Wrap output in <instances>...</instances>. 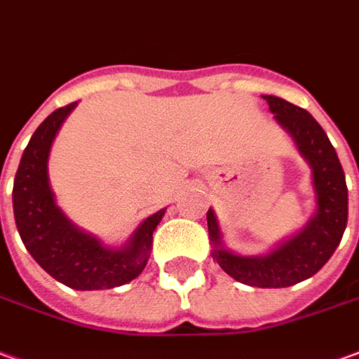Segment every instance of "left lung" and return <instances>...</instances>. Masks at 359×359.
<instances>
[{"label": "left lung", "mask_w": 359, "mask_h": 359, "mask_svg": "<svg viewBox=\"0 0 359 359\" xmlns=\"http://www.w3.org/2000/svg\"><path fill=\"white\" fill-rule=\"evenodd\" d=\"M276 122L284 128L311 167L315 212L299 231L280 241L266 255L245 257L225 247L217 215L208 210L212 257L241 284L290 287L317 274L340 245L348 222V188L342 165L325 130L307 110L274 95H262Z\"/></svg>", "instance_id": "8db88e82"}]
</instances>
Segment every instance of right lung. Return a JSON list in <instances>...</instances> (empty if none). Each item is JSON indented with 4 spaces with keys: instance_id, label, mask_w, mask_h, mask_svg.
Segmentation results:
<instances>
[{
    "instance_id": "1",
    "label": "right lung",
    "mask_w": 359,
    "mask_h": 359,
    "mask_svg": "<svg viewBox=\"0 0 359 359\" xmlns=\"http://www.w3.org/2000/svg\"><path fill=\"white\" fill-rule=\"evenodd\" d=\"M75 107L77 102H72L54 110L25 147L13 182L15 223L31 257L57 282L81 292L110 290L142 274L165 208L145 217L118 247L104 245L62 212L50 187L48 157L60 128Z\"/></svg>"
}]
</instances>
